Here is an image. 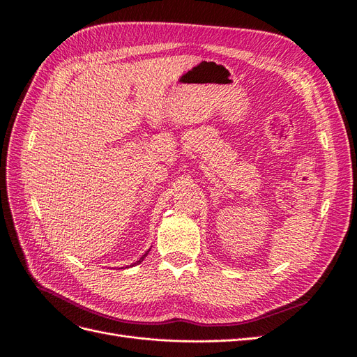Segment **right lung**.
Returning <instances> with one entry per match:
<instances>
[{
    "mask_svg": "<svg viewBox=\"0 0 357 357\" xmlns=\"http://www.w3.org/2000/svg\"><path fill=\"white\" fill-rule=\"evenodd\" d=\"M148 252H149V249H148V250H146V252H145V255H142V257H141V258H139V261H136V262H135V264H132V266H130V267H133V266H136V264H141V262H142V261H144V258H145V257H146V255H148ZM126 268H128V267H126Z\"/></svg>",
    "mask_w": 357,
    "mask_h": 357,
    "instance_id": "add662e5",
    "label": "right lung"
}]
</instances>
